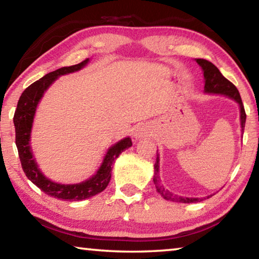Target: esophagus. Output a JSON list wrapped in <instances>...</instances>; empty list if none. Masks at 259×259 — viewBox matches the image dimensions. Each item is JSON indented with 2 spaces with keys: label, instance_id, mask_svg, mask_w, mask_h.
Segmentation results:
<instances>
[{
  "label": "esophagus",
  "instance_id": "obj_1",
  "mask_svg": "<svg viewBox=\"0 0 259 259\" xmlns=\"http://www.w3.org/2000/svg\"><path fill=\"white\" fill-rule=\"evenodd\" d=\"M147 136V130L145 129V126H138L137 129L135 130L134 133V137L135 139H142L145 138Z\"/></svg>",
  "mask_w": 259,
  "mask_h": 259
}]
</instances>
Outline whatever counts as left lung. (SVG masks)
Listing matches in <instances>:
<instances>
[{
	"label": "left lung",
	"instance_id": "1",
	"mask_svg": "<svg viewBox=\"0 0 259 259\" xmlns=\"http://www.w3.org/2000/svg\"><path fill=\"white\" fill-rule=\"evenodd\" d=\"M196 63H198L201 67H202L203 75H204V91L208 94H219V95H225L229 96L230 98L234 99L236 103L240 105V119H241V128L242 131L244 130V124H245V112L244 107L242 104V100H241L239 90L236 89V87L233 83L230 82L226 77L223 76V74L219 72V69L214 66L212 63L205 60V59H196ZM159 153L156 151V161L154 164V178H153V182L155 184L156 191L160 193V194L163 196L164 199L170 200V201H176V202H182V203H192V202H198L202 199H196V198H183V196H178L176 194H172L171 192L168 190H164V187L161 185L160 176H159ZM211 196V195H210ZM209 198V196H208Z\"/></svg>",
	"mask_w": 259,
	"mask_h": 259
}]
</instances>
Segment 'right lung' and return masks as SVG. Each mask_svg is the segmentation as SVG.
<instances>
[{"instance_id":"right-lung-1","label":"right lung","mask_w":259,"mask_h":259,"mask_svg":"<svg viewBox=\"0 0 259 259\" xmlns=\"http://www.w3.org/2000/svg\"><path fill=\"white\" fill-rule=\"evenodd\" d=\"M88 61H89V59L83 60L82 63L73 65V66L61 67L57 69V71L47 74V75L41 77L38 81L32 83L21 94L18 104H17V109L14 116V123L16 129V145L17 148H18L21 168H23L25 175L30 182L35 184L46 194L60 200L80 201L91 198V196L103 192L107 187L109 181H111L114 161H115L116 157L122 152L133 145V142H131L129 137L122 139L119 143H116L115 145H113L107 151V154L105 156L97 174L88 179V181L80 184L63 185V184L55 183L50 181V179H48L40 171V169L37 168V164L33 157L32 148H30L29 144L30 131H32V124L37 104L42 98L45 91L52 84V82L57 77L78 71V69L85 66Z\"/></svg>"}]
</instances>
